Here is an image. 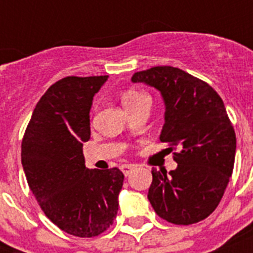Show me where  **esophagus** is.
<instances>
[{"label":"esophagus","mask_w":253,"mask_h":253,"mask_svg":"<svg viewBox=\"0 0 253 253\" xmlns=\"http://www.w3.org/2000/svg\"><path fill=\"white\" fill-rule=\"evenodd\" d=\"M132 169H134V166H130V164H125V166H121V170H122L125 176H128Z\"/></svg>","instance_id":"34e87169"}]
</instances>
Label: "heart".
Returning a JSON list of instances; mask_svg holds the SVG:
<instances>
[{
    "mask_svg": "<svg viewBox=\"0 0 253 253\" xmlns=\"http://www.w3.org/2000/svg\"><path fill=\"white\" fill-rule=\"evenodd\" d=\"M144 98H148V95L142 93V91L130 89V90H126L122 94V103L127 110H130L131 107H134L136 103H139Z\"/></svg>",
    "mask_w": 253,
    "mask_h": 253,
    "instance_id": "heart-1",
    "label": "heart"
}]
</instances>
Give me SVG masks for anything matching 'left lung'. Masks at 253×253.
Returning a JSON list of instances; mask_svg holds the SVG:
<instances>
[{"mask_svg": "<svg viewBox=\"0 0 253 253\" xmlns=\"http://www.w3.org/2000/svg\"><path fill=\"white\" fill-rule=\"evenodd\" d=\"M132 83L158 89L166 103L160 140L177 168L152 169L148 190L155 212L173 224H193L219 205L232 174L236 136L219 94L205 81L174 67L134 73Z\"/></svg>", "mask_w": 253, "mask_h": 253, "instance_id": "left-lung-1", "label": "left lung"}]
</instances>
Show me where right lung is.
<instances>
[{
  "label": "right lung",
  "instance_id": "add662e5",
  "mask_svg": "<svg viewBox=\"0 0 253 253\" xmlns=\"http://www.w3.org/2000/svg\"><path fill=\"white\" fill-rule=\"evenodd\" d=\"M107 77L68 76L51 85L22 140V166L38 204L60 230L80 238L99 235L113 224L125 178L118 168L87 169L83 155L93 97Z\"/></svg>",
  "mask_w": 253,
  "mask_h": 253
}]
</instances>
